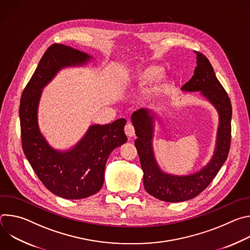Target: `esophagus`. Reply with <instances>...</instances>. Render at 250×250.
Segmentation results:
<instances>
[{
	"mask_svg": "<svg viewBox=\"0 0 250 250\" xmlns=\"http://www.w3.org/2000/svg\"><path fill=\"white\" fill-rule=\"evenodd\" d=\"M125 134H126L128 137H132V136L134 135L135 130H134L133 125H132L130 123H127V124L125 125Z\"/></svg>",
	"mask_w": 250,
	"mask_h": 250,
	"instance_id": "obj_1",
	"label": "esophagus"
}]
</instances>
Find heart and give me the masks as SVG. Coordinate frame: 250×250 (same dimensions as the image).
<instances>
[{
    "mask_svg": "<svg viewBox=\"0 0 250 250\" xmlns=\"http://www.w3.org/2000/svg\"><path fill=\"white\" fill-rule=\"evenodd\" d=\"M161 71V67L157 65H149L142 70L129 80L130 84H135L136 86L144 87L154 81L153 85L146 91V100L147 102H152L157 97L162 95L171 85L170 79L165 75L158 76Z\"/></svg>",
    "mask_w": 250,
    "mask_h": 250,
    "instance_id": "obj_1",
    "label": "heart"
}]
</instances>
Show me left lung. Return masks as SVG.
Instances as JSON below:
<instances>
[{"label":"left lung","mask_w":250,"mask_h":250,"mask_svg":"<svg viewBox=\"0 0 250 250\" xmlns=\"http://www.w3.org/2000/svg\"><path fill=\"white\" fill-rule=\"evenodd\" d=\"M197 55L194 75L183 87L186 92L201 91L217 109L220 116L217 146L210 161L200 171L187 175L175 176L159 168L153 153L152 137L155 116L150 110L140 109L131 115L135 134V147L144 171V185L148 194L165 202H183L198 196L212 181L228 158L231 140V103L228 93L216 77L208 59L202 53Z\"/></svg>","instance_id":"1"}]
</instances>
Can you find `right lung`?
<instances>
[{"label":"right lung","mask_w":250,"mask_h":250,"mask_svg":"<svg viewBox=\"0 0 250 250\" xmlns=\"http://www.w3.org/2000/svg\"><path fill=\"white\" fill-rule=\"evenodd\" d=\"M90 59L87 53L70 46L50 45L21 98L20 121L24 155L42 184L56 196L69 200L84 199L101 190L109 155L127 139L124 130L125 119L104 125H91L78 144L66 151L50 147L41 133L38 110L42 89L63 67L82 66Z\"/></svg>","instance_id":"obj_1"}]
</instances>
